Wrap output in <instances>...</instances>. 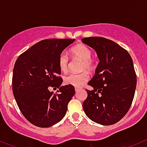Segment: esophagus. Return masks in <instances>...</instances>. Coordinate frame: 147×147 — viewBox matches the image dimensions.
<instances>
[{
	"mask_svg": "<svg viewBox=\"0 0 147 147\" xmlns=\"http://www.w3.org/2000/svg\"><path fill=\"white\" fill-rule=\"evenodd\" d=\"M80 90V88H75V91L76 92H78Z\"/></svg>",
	"mask_w": 147,
	"mask_h": 147,
	"instance_id": "1",
	"label": "esophagus"
}]
</instances>
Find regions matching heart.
<instances>
[{"mask_svg": "<svg viewBox=\"0 0 147 147\" xmlns=\"http://www.w3.org/2000/svg\"><path fill=\"white\" fill-rule=\"evenodd\" d=\"M71 53L74 57L78 59H80L83 61L82 69H92L94 66V61L92 59V51L87 45L80 44L76 45L75 47L71 49ZM59 67L60 70L63 72H66L68 70V63H69V59L65 53L62 52L59 55V59H58ZM89 80V74L88 73L84 72L80 73V74H75L72 73L70 74L65 76L64 82L66 85H73V86L81 87L85 84L86 82Z\"/></svg>", "mask_w": 147, "mask_h": 147, "instance_id": "obj_1", "label": "heart"}]
</instances>
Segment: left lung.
Listing matches in <instances>:
<instances>
[{"label": "left lung", "instance_id": "8db88e82", "mask_svg": "<svg viewBox=\"0 0 147 147\" xmlns=\"http://www.w3.org/2000/svg\"><path fill=\"white\" fill-rule=\"evenodd\" d=\"M82 42L96 51L100 61L88 82L93 90H86L83 109L93 121L112 125L127 114L134 98L137 80L133 62L129 53L113 40L90 37Z\"/></svg>", "mask_w": 147, "mask_h": 147}]
</instances>
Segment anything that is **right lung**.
I'll return each mask as SVG.
<instances>
[{"mask_svg": "<svg viewBox=\"0 0 147 147\" xmlns=\"http://www.w3.org/2000/svg\"><path fill=\"white\" fill-rule=\"evenodd\" d=\"M75 39H49L40 41L20 54L15 62L12 90L24 117L34 125L49 127L65 115L67 104L75 94L74 87L61 86L59 57ZM59 88L54 94L49 88Z\"/></svg>", "mask_w": 147, "mask_h": 147, "instance_id": "1", "label": "right lung"}]
</instances>
